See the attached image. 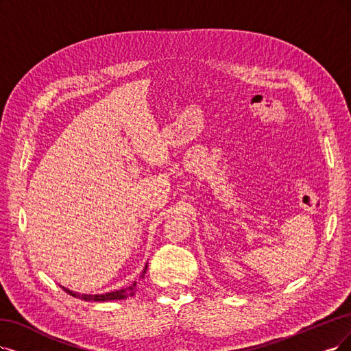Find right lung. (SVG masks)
<instances>
[{"mask_svg":"<svg viewBox=\"0 0 351 351\" xmlns=\"http://www.w3.org/2000/svg\"><path fill=\"white\" fill-rule=\"evenodd\" d=\"M146 270H147V266L145 267V270L141 271V275H140V279H143L145 278V274H146ZM137 282H134L133 285H130V287H127V288H124V289H120V291H114V292H108V293H102V295H77V293H75V292H72V291H69V289H66L64 287H62V289L66 292V293H69V295H72V296H77V298H81V300H84V301H101V302H104V301H120V300H125V298H128V296H133L134 293H136V291H137Z\"/></svg>","mask_w":351,"mask_h":351,"instance_id":"obj_1","label":"right lung"}]
</instances>
